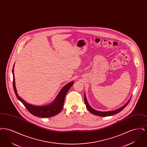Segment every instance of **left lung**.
<instances>
[{
  "instance_id": "obj_1",
  "label": "left lung",
  "mask_w": 147,
  "mask_h": 147,
  "mask_svg": "<svg viewBox=\"0 0 147 147\" xmlns=\"http://www.w3.org/2000/svg\"><path fill=\"white\" fill-rule=\"evenodd\" d=\"M129 100L123 106H122V107H121L120 109H117L116 110L111 111H107V112H102V111H98L95 110L94 109H92L91 106L89 105V104H88V101L86 100L85 95L84 94V101H85V104L86 105L87 109L89 110V112H91V113H92V114H94L95 115H97V116H103V117L110 116H112V115H115L116 113H118L119 112L121 111L123 109H125L126 107V106L128 105V104L129 103Z\"/></svg>"
}]
</instances>
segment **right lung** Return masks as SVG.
<instances>
[{"mask_svg": "<svg viewBox=\"0 0 147 147\" xmlns=\"http://www.w3.org/2000/svg\"><path fill=\"white\" fill-rule=\"evenodd\" d=\"M14 67L13 68V88L16 98L20 100L22 104L27 109L29 112L33 115L40 117H51L58 114L62 110L64 99L67 92L69 90L71 86L74 84V82H71L65 85L62 90L59 92L55 101L51 104L46 106H35L27 103L22 100L18 94L15 85V78L14 74Z\"/></svg>", "mask_w": 147, "mask_h": 147, "instance_id": "add662e5", "label": "right lung"}]
</instances>
